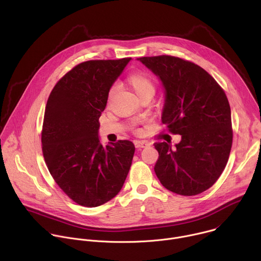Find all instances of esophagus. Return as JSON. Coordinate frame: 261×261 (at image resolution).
<instances>
[{
    "label": "esophagus",
    "instance_id": "esophagus-1",
    "mask_svg": "<svg viewBox=\"0 0 261 261\" xmlns=\"http://www.w3.org/2000/svg\"><path fill=\"white\" fill-rule=\"evenodd\" d=\"M134 144H135V146L138 147V148H140V147H146V146H148V145H151V143L148 142V141H146V140H135V141H134Z\"/></svg>",
    "mask_w": 261,
    "mask_h": 261
}]
</instances>
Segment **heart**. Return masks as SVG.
<instances>
[{
	"mask_svg": "<svg viewBox=\"0 0 261 261\" xmlns=\"http://www.w3.org/2000/svg\"><path fill=\"white\" fill-rule=\"evenodd\" d=\"M128 84L132 88V90L135 92V94L139 97L145 95V94H153L156 91V86L153 80L147 75L144 72H136L131 74L128 77ZM115 91V88H111L109 91V99L113 96Z\"/></svg>",
	"mask_w": 261,
	"mask_h": 261,
	"instance_id": "b5f03b06",
	"label": "heart"
}]
</instances>
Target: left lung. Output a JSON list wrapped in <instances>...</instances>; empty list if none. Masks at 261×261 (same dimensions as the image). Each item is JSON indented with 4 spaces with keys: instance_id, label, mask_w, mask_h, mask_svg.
<instances>
[{
    "instance_id": "8db88e82",
    "label": "left lung",
    "mask_w": 261,
    "mask_h": 261,
    "mask_svg": "<svg viewBox=\"0 0 261 261\" xmlns=\"http://www.w3.org/2000/svg\"><path fill=\"white\" fill-rule=\"evenodd\" d=\"M161 81L165 101L162 123L181 135L174 148L154 143L159 153L154 167L164 187L192 196L211 188L224 170L232 144L228 99L198 65L171 56L137 59Z\"/></svg>"
}]
</instances>
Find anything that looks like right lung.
<instances>
[{
  "mask_svg": "<svg viewBox=\"0 0 261 261\" xmlns=\"http://www.w3.org/2000/svg\"><path fill=\"white\" fill-rule=\"evenodd\" d=\"M130 60L81 63L48 97L41 134L43 157L59 187L80 205L95 207L113 199L128 175L134 144L119 140L103 146L98 132L109 90Z\"/></svg>",
  "mask_w": 261,
  "mask_h": 261,
  "instance_id": "add662e5",
  "label": "right lung"
}]
</instances>
